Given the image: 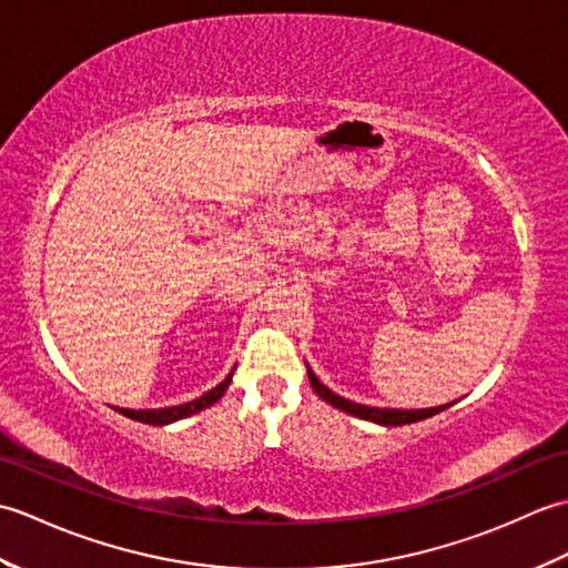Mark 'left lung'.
I'll use <instances>...</instances> for the list:
<instances>
[{"instance_id":"left-lung-1","label":"left lung","mask_w":568,"mask_h":568,"mask_svg":"<svg viewBox=\"0 0 568 568\" xmlns=\"http://www.w3.org/2000/svg\"><path fill=\"white\" fill-rule=\"evenodd\" d=\"M307 378H310V385L312 390H315L324 403H329L332 407L342 409V413H348L354 415L358 419H368V422H376V425H383V427H400V425H409V422H419V419H427L432 415L442 413V409H446L449 405H439V407H425V409H388V407H368V405H358V403H352L346 400V397L332 393L327 385L320 383V378L312 373V368L307 366Z\"/></svg>"}]
</instances>
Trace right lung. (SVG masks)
Returning <instances> with one entry per match:
<instances>
[{"label": "right lung", "mask_w": 568, "mask_h": 568, "mask_svg": "<svg viewBox=\"0 0 568 568\" xmlns=\"http://www.w3.org/2000/svg\"><path fill=\"white\" fill-rule=\"evenodd\" d=\"M232 376H234V368H232V373H229V376H226L220 385H216V388H212V390H207L204 395L195 397V400L183 403V405L161 407V409H124V407H119V413H122V415H124V417H129V419L143 422V425H155V427H161V425H171V422H178V419H183V417H190V415L200 413V409L214 405V403L220 400V397L226 393L229 383H232Z\"/></svg>", "instance_id": "right-lung-1"}]
</instances>
